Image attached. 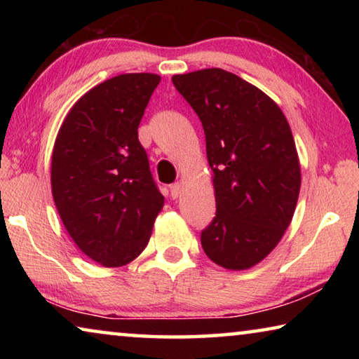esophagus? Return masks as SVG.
Masks as SVG:
<instances>
[{"mask_svg": "<svg viewBox=\"0 0 359 359\" xmlns=\"http://www.w3.org/2000/svg\"><path fill=\"white\" fill-rule=\"evenodd\" d=\"M182 190H184V187H182L180 182H175V184H172L171 187H169V191H171V196H172L174 199L180 196Z\"/></svg>", "mask_w": 359, "mask_h": 359, "instance_id": "34e87169", "label": "esophagus"}]
</instances>
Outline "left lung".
Instances as JSON below:
<instances>
[{
  "instance_id": "1",
  "label": "left lung",
  "mask_w": 359,
  "mask_h": 359,
  "mask_svg": "<svg viewBox=\"0 0 359 359\" xmlns=\"http://www.w3.org/2000/svg\"><path fill=\"white\" fill-rule=\"evenodd\" d=\"M201 120L217 212L201 233L208 257L242 271L274 250L293 218L301 166L291 128L274 101L220 68L172 76Z\"/></svg>"
}]
</instances>
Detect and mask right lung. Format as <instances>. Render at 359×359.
<instances>
[{
    "instance_id": "add662e5",
    "label": "right lung",
    "mask_w": 359,
    "mask_h": 359,
    "mask_svg": "<svg viewBox=\"0 0 359 359\" xmlns=\"http://www.w3.org/2000/svg\"><path fill=\"white\" fill-rule=\"evenodd\" d=\"M161 77L133 72L107 79L66 115L52 154V194L76 245L96 263H131L149 244L165 198L137 139Z\"/></svg>"
}]
</instances>
